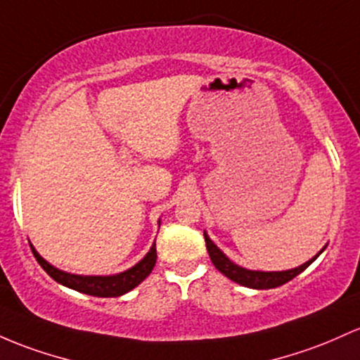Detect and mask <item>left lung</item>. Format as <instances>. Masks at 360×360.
Here are the masks:
<instances>
[{
	"label": "left lung",
	"mask_w": 360,
	"mask_h": 360,
	"mask_svg": "<svg viewBox=\"0 0 360 360\" xmlns=\"http://www.w3.org/2000/svg\"><path fill=\"white\" fill-rule=\"evenodd\" d=\"M205 236V243H207V250L208 255H210L212 263L215 264L217 270L220 274H224L227 278H231L232 282L240 283L244 287H250V289H275V287L283 285V283L290 282L294 276H297L301 271L306 270L311 263L318 258V255L314 256L313 259H309L307 263L301 264V266L294 268V270H287V271H252V270H246V268H240L238 264H234L227 256L224 255L215 244L212 243L210 238L207 234Z\"/></svg>",
	"instance_id": "8db88e82"
}]
</instances>
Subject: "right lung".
<instances>
[{
	"label": "right lung",
	"mask_w": 360,
	"mask_h": 360,
	"mask_svg": "<svg viewBox=\"0 0 360 360\" xmlns=\"http://www.w3.org/2000/svg\"><path fill=\"white\" fill-rule=\"evenodd\" d=\"M30 250H32L37 263L44 268V271L51 278H54L61 285H66L78 292H84V294L94 295V297H117V295H122L126 292L135 289L138 283L143 282L150 275V271L153 270L157 262V250L155 244H153L150 248L148 255L140 263H136L135 266L122 271V274L110 276H84L65 274V271L58 270L53 264L47 263L44 258H41L39 252L34 250V246H30Z\"/></svg>",
	"instance_id": "obj_1"
}]
</instances>
